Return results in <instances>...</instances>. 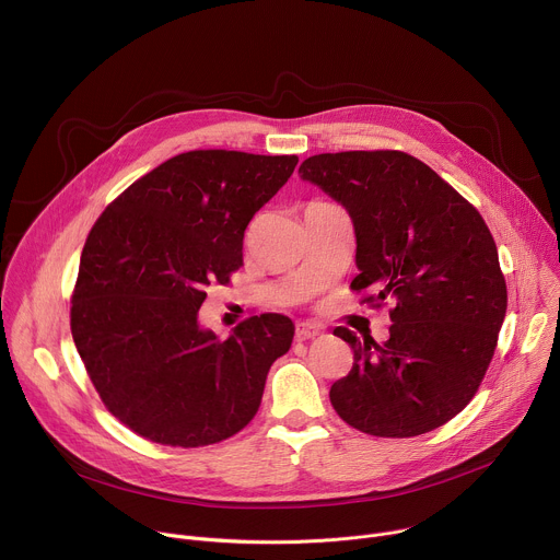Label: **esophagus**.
Masks as SVG:
<instances>
[{"instance_id": "1", "label": "esophagus", "mask_w": 560, "mask_h": 560, "mask_svg": "<svg viewBox=\"0 0 560 560\" xmlns=\"http://www.w3.org/2000/svg\"><path fill=\"white\" fill-rule=\"evenodd\" d=\"M322 335H324L322 326L310 324V322L296 324V339H299V341H305V339H316V337H322Z\"/></svg>"}]
</instances>
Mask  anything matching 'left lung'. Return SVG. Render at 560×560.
Wrapping results in <instances>:
<instances>
[{"mask_svg": "<svg viewBox=\"0 0 560 560\" xmlns=\"http://www.w3.org/2000/svg\"><path fill=\"white\" fill-rule=\"evenodd\" d=\"M299 175L352 217L361 272L350 288L365 292L363 303L394 305L383 343L335 330L354 352L348 376L330 387L337 415L387 439L441 428L481 385L508 310L490 228L445 179L401 150L314 154Z\"/></svg>", "mask_w": 560, "mask_h": 560, "instance_id": "left-lung-1", "label": "left lung"}]
</instances>
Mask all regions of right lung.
<instances>
[{
	"instance_id": "obj_1",
	"label": "right lung",
	"mask_w": 560,
	"mask_h": 560,
	"mask_svg": "<svg viewBox=\"0 0 560 560\" xmlns=\"http://www.w3.org/2000/svg\"><path fill=\"white\" fill-rule=\"evenodd\" d=\"M296 154L190 150L128 186L95 221L70 332L108 412L135 434L201 447L244 430L294 326L266 312L221 341L199 326L206 290L244 266V232Z\"/></svg>"
}]
</instances>
